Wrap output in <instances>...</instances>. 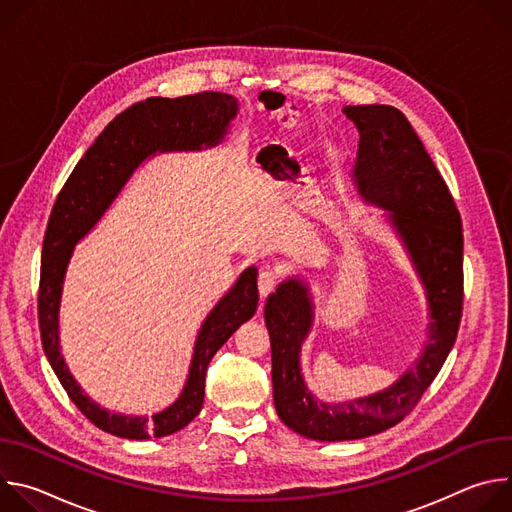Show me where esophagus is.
<instances>
[{
	"label": "esophagus",
	"instance_id": "34e87169",
	"mask_svg": "<svg viewBox=\"0 0 512 512\" xmlns=\"http://www.w3.org/2000/svg\"><path fill=\"white\" fill-rule=\"evenodd\" d=\"M281 277V271L279 269H273V267H263L261 273H259V279H257V285H259V294L261 298H267L271 291L275 289L277 281Z\"/></svg>",
	"mask_w": 512,
	"mask_h": 512
}]
</instances>
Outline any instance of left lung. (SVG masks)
Instances as JSON below:
<instances>
[{
	"mask_svg": "<svg viewBox=\"0 0 512 512\" xmlns=\"http://www.w3.org/2000/svg\"><path fill=\"white\" fill-rule=\"evenodd\" d=\"M360 141L354 182L362 198L389 212L425 287L427 340L391 387L344 403L318 401L306 387L300 352L314 322L310 289L298 277L265 304L271 340L273 403L279 419L318 442L360 440L405 419L433 383L456 342L464 302V235L456 202L407 117L391 105H348Z\"/></svg>",
	"mask_w": 512,
	"mask_h": 512,
	"instance_id": "8db88e82",
	"label": "left lung"
}]
</instances>
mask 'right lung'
<instances>
[{
  "mask_svg": "<svg viewBox=\"0 0 512 512\" xmlns=\"http://www.w3.org/2000/svg\"><path fill=\"white\" fill-rule=\"evenodd\" d=\"M239 105L227 93H196L178 99L152 97L119 113L95 139L62 186L48 218L42 245L38 322L42 346L60 385L81 413L99 429L150 440L186 427L202 409L206 369L216 350L253 318L259 302L257 267H247L200 326L188 377L180 397L152 417L111 413L83 393L60 354V298L75 245L97 225L125 182L156 152H194L221 143Z\"/></svg>",
  "mask_w": 512,
  "mask_h": 512,
  "instance_id": "right-lung-1",
  "label": "right lung"
}]
</instances>
